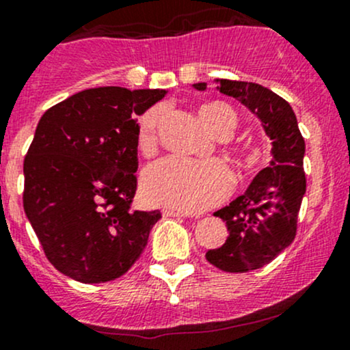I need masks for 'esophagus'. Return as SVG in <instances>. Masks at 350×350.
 Instances as JSON below:
<instances>
[{"instance_id":"esophagus-1","label":"esophagus","mask_w":350,"mask_h":350,"mask_svg":"<svg viewBox=\"0 0 350 350\" xmlns=\"http://www.w3.org/2000/svg\"><path fill=\"white\" fill-rule=\"evenodd\" d=\"M163 215L167 217H189V213L183 212V210H174V208H165Z\"/></svg>"}]
</instances>
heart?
<instances>
[{
    "instance_id": "obj_1",
    "label": "heart",
    "mask_w": 350,
    "mask_h": 350,
    "mask_svg": "<svg viewBox=\"0 0 350 350\" xmlns=\"http://www.w3.org/2000/svg\"><path fill=\"white\" fill-rule=\"evenodd\" d=\"M161 118V107L150 108L142 116L138 125V146L142 152L152 150ZM198 118L215 137L230 135L237 125L234 110L219 101L200 107ZM230 189V170L219 160L189 161L170 157L146 167L142 175V195L148 204L183 212H198L219 204Z\"/></svg>"
}]
</instances>
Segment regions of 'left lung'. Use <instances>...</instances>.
Instances as JSON below:
<instances>
[{
	"instance_id": "left-lung-1",
	"label": "left lung",
	"mask_w": 350,
	"mask_h": 350,
	"mask_svg": "<svg viewBox=\"0 0 350 350\" xmlns=\"http://www.w3.org/2000/svg\"><path fill=\"white\" fill-rule=\"evenodd\" d=\"M215 83L220 93L249 108L272 140L269 167L258 172L245 193L213 213L227 224L228 237L219 249L206 252V260L224 272L242 273L267 265L294 242L306 193V142L292 107L272 90L249 81ZM193 88L204 92L206 83Z\"/></svg>"
}]
</instances>
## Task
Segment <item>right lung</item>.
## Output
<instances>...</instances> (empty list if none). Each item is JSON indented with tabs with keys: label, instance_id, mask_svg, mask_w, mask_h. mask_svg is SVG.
<instances>
[{
	"label": "right lung",
	"instance_id": "right-lung-1",
	"mask_svg": "<svg viewBox=\"0 0 350 350\" xmlns=\"http://www.w3.org/2000/svg\"><path fill=\"white\" fill-rule=\"evenodd\" d=\"M167 90L100 86L41 116L25 157V213L48 260L83 284L129 272L161 219L131 210L138 123Z\"/></svg>",
	"mask_w": 350,
	"mask_h": 350
}]
</instances>
